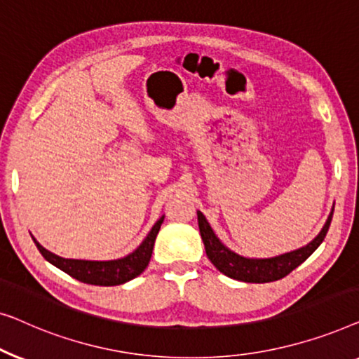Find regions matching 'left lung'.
<instances>
[{"mask_svg": "<svg viewBox=\"0 0 359 359\" xmlns=\"http://www.w3.org/2000/svg\"><path fill=\"white\" fill-rule=\"evenodd\" d=\"M198 215V228L201 234V241L205 244L206 255L211 264L218 269L221 273H224L229 278L245 281V283H270L285 278L290 275L292 270L297 269L302 262L309 259L314 254V250L322 244L325 239L327 231L330 228L333 211L327 218L324 228L317 234L314 241L309 244L301 247V249L287 252L278 257H271V259H247L236 252L229 250L223 242H221L211 229L208 221L201 211H196Z\"/></svg>", "mask_w": 359, "mask_h": 359, "instance_id": "left-lung-1", "label": "left lung"}]
</instances>
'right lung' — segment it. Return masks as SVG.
<instances>
[{
	"label": "right lung",
	"mask_w": 359,
	"mask_h": 359,
	"mask_svg": "<svg viewBox=\"0 0 359 359\" xmlns=\"http://www.w3.org/2000/svg\"><path fill=\"white\" fill-rule=\"evenodd\" d=\"M163 221H164V216H161L158 223L153 226V229L149 231V234L146 236V239L143 242H141L138 249L118 260L94 262V260L63 259V257H58L52 254L50 250L43 249V247L40 245L34 237L32 239L35 242V245H37L40 254L43 255L45 260L57 266V269L63 270L65 273L73 276V278H76L78 281L88 283V285H95V286H117L136 278V276L143 273L146 266H148L151 260V254H153L156 236H158Z\"/></svg>",
	"instance_id": "add662e5"
}]
</instances>
